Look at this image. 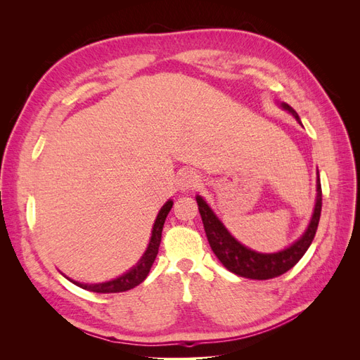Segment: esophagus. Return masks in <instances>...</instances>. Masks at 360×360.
<instances>
[{"label": "esophagus", "instance_id": "34e87169", "mask_svg": "<svg viewBox=\"0 0 360 360\" xmlns=\"http://www.w3.org/2000/svg\"><path fill=\"white\" fill-rule=\"evenodd\" d=\"M180 188L183 191L186 189H195L201 184V177L193 169H186L180 174Z\"/></svg>", "mask_w": 360, "mask_h": 360}]
</instances>
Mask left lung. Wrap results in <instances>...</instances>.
<instances>
[{"label":"left lung","mask_w":360,"mask_h":360,"mask_svg":"<svg viewBox=\"0 0 360 360\" xmlns=\"http://www.w3.org/2000/svg\"><path fill=\"white\" fill-rule=\"evenodd\" d=\"M281 108L282 110L288 111L300 123L297 112L294 111L288 103L282 102ZM195 198H197V202H198V210L204 224L207 240H209L214 255L219 258L221 263L228 270L233 271V274L243 278L259 279V281L284 275L285 271H288L291 267H294L299 263V259L304 255V252H307L314 240V236L317 233V226H319L320 214H321V183L317 172V198H315L314 213L308 228L304 230V233L297 238V240L291 243L288 248L278 250V252L263 254V252H257V250L249 249L248 246L236 240L201 195H197Z\"/></svg>","instance_id":"1"}]
</instances>
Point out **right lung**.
Masks as SVG:
<instances>
[{"instance_id": "right-lung-1", "label": "right lung", "mask_w": 360, "mask_h": 360, "mask_svg": "<svg viewBox=\"0 0 360 360\" xmlns=\"http://www.w3.org/2000/svg\"><path fill=\"white\" fill-rule=\"evenodd\" d=\"M172 207V201L168 200L165 204L162 205V209L158 213V217L153 225V230H151V237L150 242L147 246V250L144 252V255L141 257V259L136 263V266H134L129 271H126L124 275L118 276L112 281H106V282H99V284H84V282H78L73 281L70 278H68L70 282H73L75 285H78L84 290H89L93 292H122V291H127L132 290L136 285H139L143 282L148 271L153 266L158 250H159V245H160V238H162V230H163V224H165L167 216Z\"/></svg>"}]
</instances>
